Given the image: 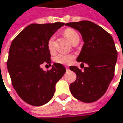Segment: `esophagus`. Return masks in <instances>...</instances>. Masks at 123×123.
Instances as JSON below:
<instances>
[{"mask_svg": "<svg viewBox=\"0 0 123 123\" xmlns=\"http://www.w3.org/2000/svg\"><path fill=\"white\" fill-rule=\"evenodd\" d=\"M65 68H66V70H69V67L68 66H65Z\"/></svg>", "mask_w": 123, "mask_h": 123, "instance_id": "34e87169", "label": "esophagus"}]
</instances>
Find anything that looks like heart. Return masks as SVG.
I'll return each mask as SVG.
<instances>
[{
    "label": "heart",
    "instance_id": "obj_1",
    "mask_svg": "<svg viewBox=\"0 0 123 123\" xmlns=\"http://www.w3.org/2000/svg\"><path fill=\"white\" fill-rule=\"evenodd\" d=\"M64 34L65 37L68 39L70 42L73 44L74 42L80 41V36L78 33L72 29H67L64 31ZM48 49L50 51V53H53L55 52V37L52 36L50 37L48 43H47ZM73 59V55H68V54H58L54 57V61L62 65H68Z\"/></svg>",
    "mask_w": 123,
    "mask_h": 123
}]
</instances>
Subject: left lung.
Segmentation results:
<instances>
[{"label":"left lung","instance_id":"1","mask_svg":"<svg viewBox=\"0 0 123 123\" xmlns=\"http://www.w3.org/2000/svg\"><path fill=\"white\" fill-rule=\"evenodd\" d=\"M65 25L81 34L84 45L77 61L88 65L84 72L76 66L70 67L77 74L76 80L70 84L71 94L84 103L94 102L106 93L114 76L117 57L114 41L106 30L90 21Z\"/></svg>","mask_w":123,"mask_h":123}]
</instances>
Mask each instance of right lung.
<instances>
[{
  "mask_svg": "<svg viewBox=\"0 0 123 123\" xmlns=\"http://www.w3.org/2000/svg\"><path fill=\"white\" fill-rule=\"evenodd\" d=\"M64 25L31 24L11 43L7 67L12 84L19 96L31 106L48 103L54 95L55 84L66 71L62 64L56 62L46 72L41 68L43 62L50 65L48 41Z\"/></svg>",
  "mask_w": 123,
  "mask_h": 123,
  "instance_id": "add662e5",
  "label": "right lung"
}]
</instances>
